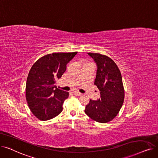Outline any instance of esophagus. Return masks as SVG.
I'll return each mask as SVG.
<instances>
[{"mask_svg": "<svg viewBox=\"0 0 158 158\" xmlns=\"http://www.w3.org/2000/svg\"><path fill=\"white\" fill-rule=\"evenodd\" d=\"M74 95H76V96H81L82 94L81 93H79V92H77V91H75V92H73Z\"/></svg>", "mask_w": 158, "mask_h": 158, "instance_id": "obj_1", "label": "esophagus"}]
</instances>
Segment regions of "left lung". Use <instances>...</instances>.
Instances as JSON below:
<instances>
[{"label":"left lung","mask_w":158,"mask_h":158,"mask_svg":"<svg viewBox=\"0 0 158 158\" xmlns=\"http://www.w3.org/2000/svg\"><path fill=\"white\" fill-rule=\"evenodd\" d=\"M97 64L94 85L100 92L97 101L89 99L85 113L92 120L106 123L118 113L124 100V89L120 71L110 57L98 53H88Z\"/></svg>","instance_id":"1"}]
</instances>
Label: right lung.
Segmentation results:
<instances>
[{"mask_svg":"<svg viewBox=\"0 0 158 158\" xmlns=\"http://www.w3.org/2000/svg\"><path fill=\"white\" fill-rule=\"evenodd\" d=\"M77 52L45 55L32 65L27 76L26 97L32 114L41 120H48L63 110L69 92L58 89L56 82L66 71Z\"/></svg>","mask_w":158,"mask_h":158,"instance_id":"obj_1","label":"right lung"}]
</instances>
